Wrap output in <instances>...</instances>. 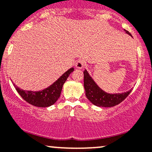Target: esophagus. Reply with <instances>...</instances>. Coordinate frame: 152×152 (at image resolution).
I'll list each match as a JSON object with an SVG mask.
<instances>
[{
  "label": "esophagus",
  "mask_w": 152,
  "mask_h": 152,
  "mask_svg": "<svg viewBox=\"0 0 152 152\" xmlns=\"http://www.w3.org/2000/svg\"><path fill=\"white\" fill-rule=\"evenodd\" d=\"M84 65H85V62L83 59H78L76 63V67L78 69L83 68Z\"/></svg>",
  "instance_id": "esophagus-1"
}]
</instances>
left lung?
Masks as SVG:
<instances>
[{"label": "left lung", "mask_w": 152, "mask_h": 152, "mask_svg": "<svg viewBox=\"0 0 152 152\" xmlns=\"http://www.w3.org/2000/svg\"><path fill=\"white\" fill-rule=\"evenodd\" d=\"M125 31L130 36H131L128 31L125 30ZM83 74L86 95L90 102L93 103L95 106L102 107H111L116 106L124 101L132 91V90H130L129 91L124 93H107L97 86V84L88 74L87 71H84Z\"/></svg>", "instance_id": "8db88e82"}]
</instances>
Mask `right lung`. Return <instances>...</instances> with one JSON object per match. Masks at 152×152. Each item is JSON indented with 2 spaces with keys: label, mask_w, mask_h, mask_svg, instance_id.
Here are the masks:
<instances>
[{
  "label": "right lung",
  "mask_w": 152,
  "mask_h": 152,
  "mask_svg": "<svg viewBox=\"0 0 152 152\" xmlns=\"http://www.w3.org/2000/svg\"><path fill=\"white\" fill-rule=\"evenodd\" d=\"M74 70V69L72 67L66 71L53 84L41 91H28L14 86L21 97L30 104L38 107H48L56 102L60 97L62 86Z\"/></svg>",
  "instance_id": "1"
}]
</instances>
